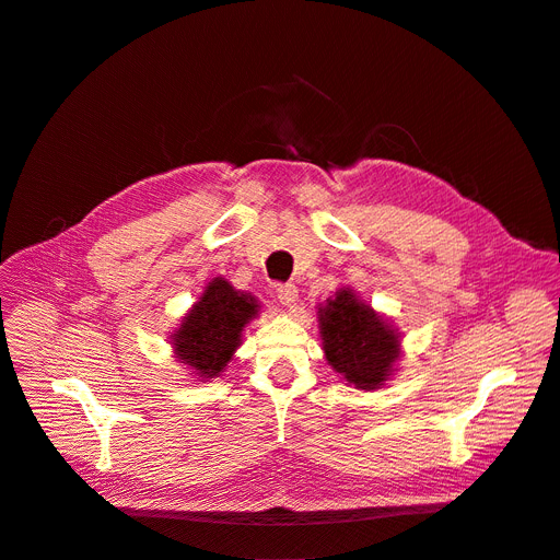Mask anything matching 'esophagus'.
I'll use <instances>...</instances> for the list:
<instances>
[{
	"label": "esophagus",
	"mask_w": 560,
	"mask_h": 560,
	"mask_svg": "<svg viewBox=\"0 0 560 560\" xmlns=\"http://www.w3.org/2000/svg\"><path fill=\"white\" fill-rule=\"evenodd\" d=\"M277 300L285 306V308H292L298 306L300 302V295H298V288L292 283H283V285H277Z\"/></svg>",
	"instance_id": "34e87169"
}]
</instances>
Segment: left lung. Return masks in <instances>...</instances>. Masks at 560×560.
I'll list each match as a JSON object with an SVG mask.
<instances>
[{"mask_svg":"<svg viewBox=\"0 0 560 560\" xmlns=\"http://www.w3.org/2000/svg\"><path fill=\"white\" fill-rule=\"evenodd\" d=\"M317 329L327 363L347 386L376 390L397 372L401 334L393 322L342 285L317 308Z\"/></svg>","mask_w":560,"mask_h":560,"instance_id":"left-lung-1","label":"left lung"}]
</instances>
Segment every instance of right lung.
<instances>
[{
  "instance_id": "obj_1",
  "label": "right lung",
  "mask_w": 560,
  "mask_h": 560,
  "mask_svg": "<svg viewBox=\"0 0 560 560\" xmlns=\"http://www.w3.org/2000/svg\"><path fill=\"white\" fill-rule=\"evenodd\" d=\"M258 313L260 302L252 292L213 277L170 336L174 361L186 365L192 381L222 376L243 342L245 327Z\"/></svg>"
}]
</instances>
